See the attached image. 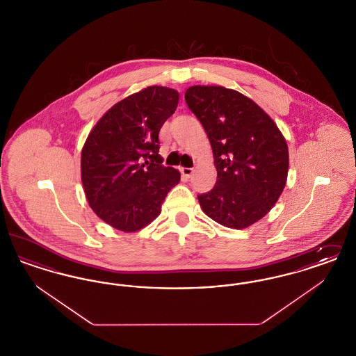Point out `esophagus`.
I'll use <instances>...</instances> for the list:
<instances>
[{
  "label": "esophagus",
  "mask_w": 356,
  "mask_h": 356,
  "mask_svg": "<svg viewBox=\"0 0 356 356\" xmlns=\"http://www.w3.org/2000/svg\"><path fill=\"white\" fill-rule=\"evenodd\" d=\"M180 170H181V175L186 179H189L193 175V168H181Z\"/></svg>",
  "instance_id": "obj_1"
}]
</instances>
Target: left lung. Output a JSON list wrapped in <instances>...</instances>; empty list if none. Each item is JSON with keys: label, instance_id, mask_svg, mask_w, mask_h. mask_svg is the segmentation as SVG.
<instances>
[{"label": "left lung", "instance_id": "8db88e82", "mask_svg": "<svg viewBox=\"0 0 356 356\" xmlns=\"http://www.w3.org/2000/svg\"><path fill=\"white\" fill-rule=\"evenodd\" d=\"M186 102L209 138L218 170L215 186L197 196L204 213L234 229L252 225L286 186L284 136L256 102L234 89L193 85Z\"/></svg>", "mask_w": 356, "mask_h": 356}]
</instances>
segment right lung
<instances>
[{"label":"right lung","mask_w":356,"mask_h":356,"mask_svg":"<svg viewBox=\"0 0 356 356\" xmlns=\"http://www.w3.org/2000/svg\"><path fill=\"white\" fill-rule=\"evenodd\" d=\"M179 104V92L148 86L115 104L93 127L81 152V181L93 212L122 232L152 222L180 181L164 167L159 132Z\"/></svg>","instance_id":"right-lung-1"}]
</instances>
